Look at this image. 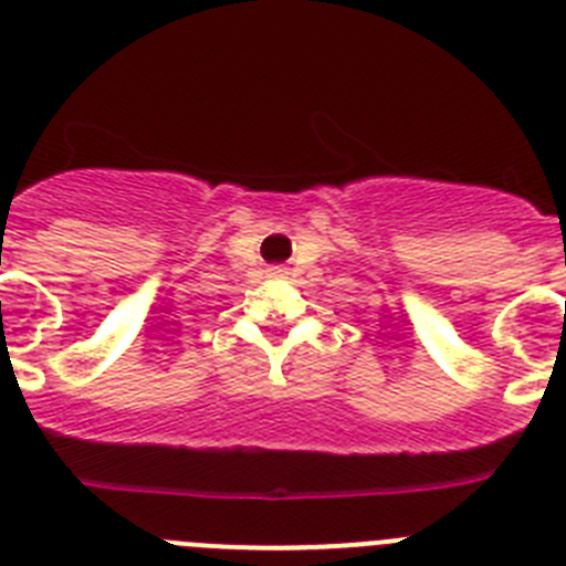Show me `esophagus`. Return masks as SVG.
Here are the masks:
<instances>
[{
  "label": "esophagus",
  "mask_w": 566,
  "mask_h": 566,
  "mask_svg": "<svg viewBox=\"0 0 566 566\" xmlns=\"http://www.w3.org/2000/svg\"><path fill=\"white\" fill-rule=\"evenodd\" d=\"M269 272H272V274H283V272H286V269H283V266H272V269H269Z\"/></svg>",
  "instance_id": "34e87169"
}]
</instances>
